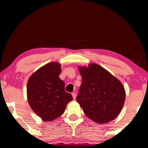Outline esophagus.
Masks as SVG:
<instances>
[{
	"label": "esophagus",
	"mask_w": 148,
	"mask_h": 148,
	"mask_svg": "<svg viewBox=\"0 0 148 148\" xmlns=\"http://www.w3.org/2000/svg\"><path fill=\"white\" fill-rule=\"evenodd\" d=\"M72 96L75 100V98H76V94H75V93H72Z\"/></svg>",
	"instance_id": "obj_1"
}]
</instances>
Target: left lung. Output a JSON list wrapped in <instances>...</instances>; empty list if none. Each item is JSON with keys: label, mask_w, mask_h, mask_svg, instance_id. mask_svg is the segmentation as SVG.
Segmentation results:
<instances>
[{"label": "left lung", "mask_w": 148, "mask_h": 148, "mask_svg": "<svg viewBox=\"0 0 148 148\" xmlns=\"http://www.w3.org/2000/svg\"><path fill=\"white\" fill-rule=\"evenodd\" d=\"M82 77L76 100L88 118L106 123L114 120L125 100L123 84L110 73L96 63L78 68Z\"/></svg>", "instance_id": "8db88e82"}]
</instances>
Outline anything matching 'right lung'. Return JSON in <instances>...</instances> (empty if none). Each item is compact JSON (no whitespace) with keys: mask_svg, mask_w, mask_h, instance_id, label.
Returning <instances> with one entry per match:
<instances>
[{"mask_svg":"<svg viewBox=\"0 0 148 148\" xmlns=\"http://www.w3.org/2000/svg\"><path fill=\"white\" fill-rule=\"evenodd\" d=\"M61 65L51 62L38 69L27 81V97L32 110L44 121H52L63 114L73 100L59 78Z\"/></svg>","mask_w":148,"mask_h":148,"instance_id":"obj_1","label":"right lung"}]
</instances>
